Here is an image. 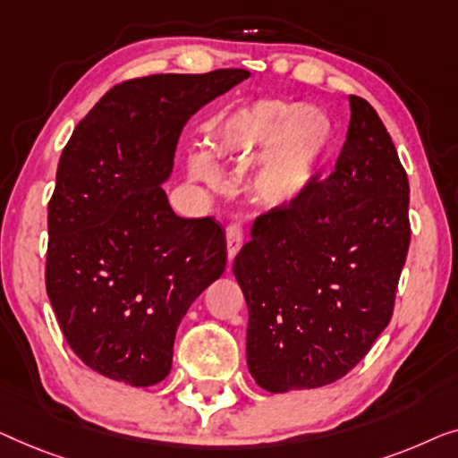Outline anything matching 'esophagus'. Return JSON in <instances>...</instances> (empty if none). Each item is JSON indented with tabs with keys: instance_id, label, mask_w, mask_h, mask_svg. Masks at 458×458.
<instances>
[{
	"instance_id": "esophagus-1",
	"label": "esophagus",
	"mask_w": 458,
	"mask_h": 458,
	"mask_svg": "<svg viewBox=\"0 0 458 458\" xmlns=\"http://www.w3.org/2000/svg\"><path fill=\"white\" fill-rule=\"evenodd\" d=\"M242 241H244V236H242L241 228H238V226H228L226 228V244H228V259L230 261L234 259L238 250H241Z\"/></svg>"
}]
</instances>
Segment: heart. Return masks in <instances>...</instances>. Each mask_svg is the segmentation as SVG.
I'll list each match as a JSON object with an SVG mask.
<instances>
[{
  "label": "heart",
  "mask_w": 458,
  "mask_h": 458,
  "mask_svg": "<svg viewBox=\"0 0 458 458\" xmlns=\"http://www.w3.org/2000/svg\"><path fill=\"white\" fill-rule=\"evenodd\" d=\"M334 124L319 107L257 99L232 112L211 137V151L186 157L189 176L211 191L226 184L220 164L253 162V195L269 208L301 201L318 180L334 145Z\"/></svg>",
  "instance_id": "b5f03b06"
}]
</instances>
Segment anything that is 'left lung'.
I'll list each match as a JSON object with an SVG mask.
<instances>
[{
    "mask_svg": "<svg viewBox=\"0 0 458 458\" xmlns=\"http://www.w3.org/2000/svg\"><path fill=\"white\" fill-rule=\"evenodd\" d=\"M349 101L334 172L257 217L232 266L249 309L247 365L267 392L346 376L394 309L411 242L409 180L376 109Z\"/></svg>",
    "mask_w": 458,
    "mask_h": 458,
    "instance_id": "8db88e82",
    "label": "left lung"
}]
</instances>
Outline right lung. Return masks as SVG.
Wrapping results in <instances>:
<instances>
[{"label": "right lung", "mask_w": 458, "mask_h": 458, "mask_svg": "<svg viewBox=\"0 0 458 458\" xmlns=\"http://www.w3.org/2000/svg\"><path fill=\"white\" fill-rule=\"evenodd\" d=\"M249 74L224 68L126 81L64 147L45 286L70 349L101 376L140 388L162 382L180 321L226 269L224 228L174 214L162 184L191 115Z\"/></svg>", "instance_id": "1"}]
</instances>
